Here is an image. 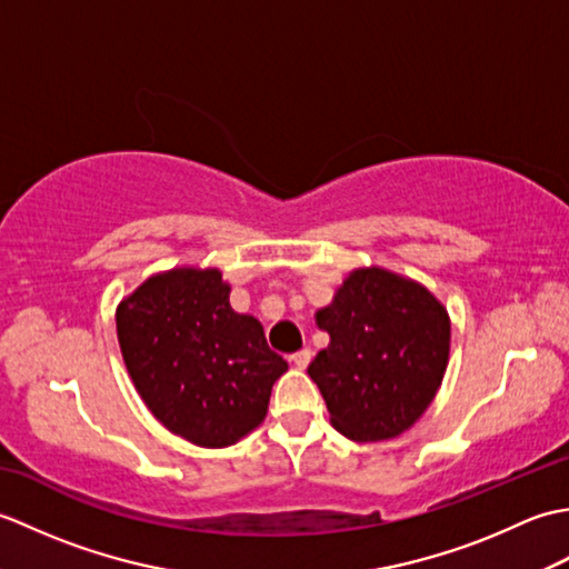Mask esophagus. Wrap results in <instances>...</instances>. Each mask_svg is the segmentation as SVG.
<instances>
[{"mask_svg": "<svg viewBox=\"0 0 569 569\" xmlns=\"http://www.w3.org/2000/svg\"><path fill=\"white\" fill-rule=\"evenodd\" d=\"M310 359H312V352L310 349H300V352H296V355H291V365L296 367V369H306L308 365H310Z\"/></svg>", "mask_w": 569, "mask_h": 569, "instance_id": "obj_1", "label": "esophagus"}]
</instances>
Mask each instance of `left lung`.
Returning <instances> with one entry per match:
<instances>
[{
  "label": "left lung",
  "instance_id": "8db88e82",
  "mask_svg": "<svg viewBox=\"0 0 569 569\" xmlns=\"http://www.w3.org/2000/svg\"><path fill=\"white\" fill-rule=\"evenodd\" d=\"M316 322L330 345L308 373L335 430L391 440L426 413L450 357V316L426 286L379 266L357 269Z\"/></svg>",
  "mask_w": 569,
  "mask_h": 569
}]
</instances>
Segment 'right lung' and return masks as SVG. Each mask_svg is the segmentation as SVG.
Wrapping results in <instances>:
<instances>
[{"label": "right lung", "mask_w": 569, "mask_h": 569, "mask_svg": "<svg viewBox=\"0 0 569 569\" xmlns=\"http://www.w3.org/2000/svg\"><path fill=\"white\" fill-rule=\"evenodd\" d=\"M117 337L141 401L200 447H227L259 428L271 386L288 369L257 318L229 306L217 269L147 278L117 308Z\"/></svg>", "instance_id": "obj_1"}]
</instances>
